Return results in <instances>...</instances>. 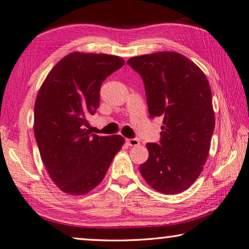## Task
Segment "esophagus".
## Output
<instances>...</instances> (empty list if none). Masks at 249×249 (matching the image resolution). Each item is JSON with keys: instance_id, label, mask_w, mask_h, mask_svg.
Here are the masks:
<instances>
[{"instance_id": "obj_1", "label": "esophagus", "mask_w": 249, "mask_h": 249, "mask_svg": "<svg viewBox=\"0 0 249 249\" xmlns=\"http://www.w3.org/2000/svg\"><path fill=\"white\" fill-rule=\"evenodd\" d=\"M126 144L130 146H138L140 145V141L138 139H128L126 140Z\"/></svg>"}]
</instances>
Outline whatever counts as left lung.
Masks as SVG:
<instances>
[{
  "instance_id": "1",
  "label": "left lung",
  "mask_w": 249,
  "mask_h": 249,
  "mask_svg": "<svg viewBox=\"0 0 249 249\" xmlns=\"http://www.w3.org/2000/svg\"><path fill=\"white\" fill-rule=\"evenodd\" d=\"M144 82L150 118H163L160 143H147L149 157L140 172L164 195L185 191L201 174L215 128L212 91L205 74L173 52L128 60Z\"/></svg>"
}]
</instances>
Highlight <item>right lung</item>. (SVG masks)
Instances as JSON below:
<instances>
[{
	"instance_id": "1",
	"label": "right lung",
	"mask_w": 249,
	"mask_h": 249,
	"mask_svg": "<svg viewBox=\"0 0 249 249\" xmlns=\"http://www.w3.org/2000/svg\"><path fill=\"white\" fill-rule=\"evenodd\" d=\"M117 55L72 53L50 71L34 105V135L50 178L60 190L83 196L94 189L121 149V135L90 134L87 116L100 104L104 80L124 67Z\"/></svg>"
}]
</instances>
